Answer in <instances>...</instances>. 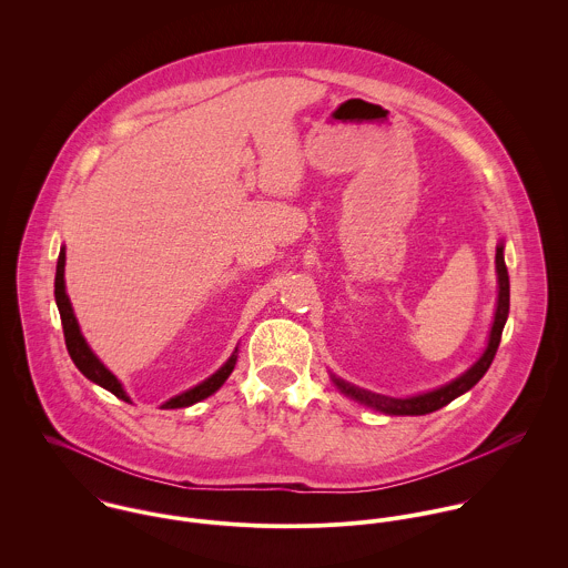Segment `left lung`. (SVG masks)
I'll use <instances>...</instances> for the list:
<instances>
[{"label":"left lung","instance_id":"1","mask_svg":"<svg viewBox=\"0 0 568 568\" xmlns=\"http://www.w3.org/2000/svg\"><path fill=\"white\" fill-rule=\"evenodd\" d=\"M496 275H498V302H496V313H494V324L489 329V338H487L486 352L481 354V358L468 369L464 372L459 378L450 381L448 385L419 394V396H410V398H389V396H381V394H372L365 389H358L345 381H338L332 376L334 385L349 398H354L361 405L372 406L376 410L389 413V415H426L433 413L442 406L453 403L455 398H459L462 394L470 392L489 369L494 354L498 349L500 343V334L509 315V275H507V266H505V257H503V243L496 246Z\"/></svg>","mask_w":568,"mask_h":568}]
</instances>
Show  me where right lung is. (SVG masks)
I'll use <instances>...</instances> for the list:
<instances>
[{"label":"right lung","instance_id":"add662e5","mask_svg":"<svg viewBox=\"0 0 568 568\" xmlns=\"http://www.w3.org/2000/svg\"><path fill=\"white\" fill-rule=\"evenodd\" d=\"M54 297H57V306H59V313H61V324H63V334H65V345H68V352L74 361V365L81 369L82 374L104 387L106 392H111L113 396H118L120 400L124 403H131V398L126 396L124 387L120 385V381L100 363V358L91 352V347L87 345L84 336L81 334V327L79 322L74 317V311H72V304H70V297L65 293V246H61V253H59V262H57V277H54ZM236 352L239 347L234 349V354L230 356V361L216 372L212 374L207 381H203L201 385L170 398L168 403H163L162 408H181V406L194 405V403H201L205 400L207 396H212L214 392H219L223 387V383L230 378V374L234 372V365H236Z\"/></svg>","mask_w":568,"mask_h":568}]
</instances>
